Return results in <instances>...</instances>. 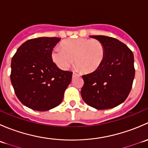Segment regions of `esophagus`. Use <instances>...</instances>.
<instances>
[{"mask_svg":"<svg viewBox=\"0 0 148 148\" xmlns=\"http://www.w3.org/2000/svg\"><path fill=\"white\" fill-rule=\"evenodd\" d=\"M79 76H80V74H77V72H74V73H73V77H79Z\"/></svg>","mask_w":148,"mask_h":148,"instance_id":"1","label":"esophagus"}]
</instances>
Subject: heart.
Here are the masks:
<instances>
[{"label": "heart", "instance_id": "b5f03b06", "mask_svg": "<svg viewBox=\"0 0 148 148\" xmlns=\"http://www.w3.org/2000/svg\"><path fill=\"white\" fill-rule=\"evenodd\" d=\"M56 47L51 53L52 60L62 69H67L74 62L82 72L91 73L102 65L105 57V48L97 39L69 38Z\"/></svg>", "mask_w": 148, "mask_h": 148}]
</instances>
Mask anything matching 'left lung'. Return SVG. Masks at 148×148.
Returning <instances> with one entry per match:
<instances>
[{
	"label": "left lung",
	"instance_id": "1",
	"mask_svg": "<svg viewBox=\"0 0 148 148\" xmlns=\"http://www.w3.org/2000/svg\"><path fill=\"white\" fill-rule=\"evenodd\" d=\"M105 48V57L98 69L83 75L82 97L97 110H107L125 102L135 78L134 55L125 44L106 36H90Z\"/></svg>",
	"mask_w": 148,
	"mask_h": 148
}]
</instances>
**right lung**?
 <instances>
[{
  "instance_id": "right-lung-1",
  "label": "right lung",
  "mask_w": 148,
  "mask_h": 148,
  "mask_svg": "<svg viewBox=\"0 0 148 148\" xmlns=\"http://www.w3.org/2000/svg\"><path fill=\"white\" fill-rule=\"evenodd\" d=\"M60 38L40 37L23 43L11 60L10 81L20 102L28 108L46 111L61 104L72 78L52 61Z\"/></svg>"
}]
</instances>
